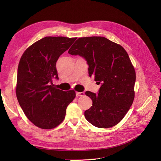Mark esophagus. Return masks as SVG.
Here are the masks:
<instances>
[{
    "label": "esophagus",
    "instance_id": "esophagus-1",
    "mask_svg": "<svg viewBox=\"0 0 161 161\" xmlns=\"http://www.w3.org/2000/svg\"><path fill=\"white\" fill-rule=\"evenodd\" d=\"M76 95L77 97H83L85 95V92H76Z\"/></svg>",
    "mask_w": 161,
    "mask_h": 161
}]
</instances>
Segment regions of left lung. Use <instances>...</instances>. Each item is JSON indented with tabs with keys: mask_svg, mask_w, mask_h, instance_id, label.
<instances>
[{
	"mask_svg": "<svg viewBox=\"0 0 161 161\" xmlns=\"http://www.w3.org/2000/svg\"><path fill=\"white\" fill-rule=\"evenodd\" d=\"M89 65V76L101 85L97 94L86 91L92 101L85 111L86 119L95 127L108 128L118 124L127 114L134 99L136 72L128 53L104 37L79 38L69 50Z\"/></svg>",
	"mask_w": 161,
	"mask_h": 161,
	"instance_id": "left-lung-1",
	"label": "left lung"
}]
</instances>
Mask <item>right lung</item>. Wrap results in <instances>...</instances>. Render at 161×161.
<instances>
[{"label":"right lung","mask_w":161,"mask_h":161,"mask_svg":"<svg viewBox=\"0 0 161 161\" xmlns=\"http://www.w3.org/2000/svg\"><path fill=\"white\" fill-rule=\"evenodd\" d=\"M76 37H46L23 53L17 70L16 95L24 114L38 128L50 130L64 120L66 110L76 97L52 83L58 80L56 64Z\"/></svg>","instance_id":"right-lung-1"}]
</instances>
